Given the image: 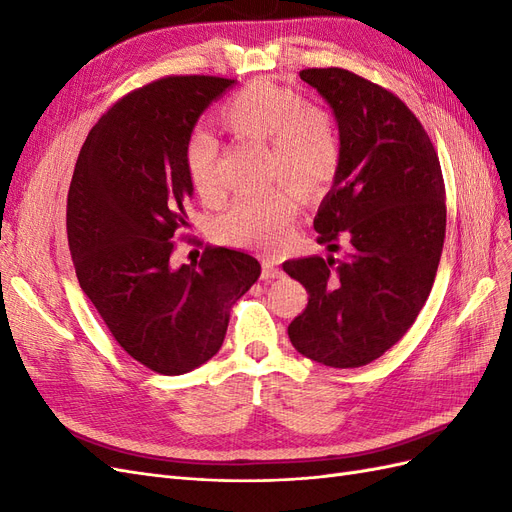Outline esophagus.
I'll use <instances>...</instances> for the list:
<instances>
[{
	"label": "esophagus",
	"instance_id": "esophagus-1",
	"mask_svg": "<svg viewBox=\"0 0 512 512\" xmlns=\"http://www.w3.org/2000/svg\"><path fill=\"white\" fill-rule=\"evenodd\" d=\"M260 277L265 282H269V280H277V277H284V271L280 269V267H275L273 262H262V273H260Z\"/></svg>",
	"mask_w": 512,
	"mask_h": 512
}]
</instances>
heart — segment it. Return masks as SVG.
<instances>
[{"instance_id":"1","label":"heart","mask_w":512,"mask_h":512,"mask_svg":"<svg viewBox=\"0 0 512 512\" xmlns=\"http://www.w3.org/2000/svg\"><path fill=\"white\" fill-rule=\"evenodd\" d=\"M222 126L237 138L265 143V175L282 179L299 194L322 192L335 179L342 162L337 128L327 111L307 104L290 87L252 81L232 94L220 111ZM218 143L205 130H194L183 149V164L200 198H220L215 175ZM297 220V200L286 188L243 196L220 220L226 243L275 252L290 239Z\"/></svg>"}]
</instances>
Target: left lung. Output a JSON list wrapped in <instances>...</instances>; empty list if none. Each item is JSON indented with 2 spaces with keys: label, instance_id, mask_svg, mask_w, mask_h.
I'll return each mask as SVG.
<instances>
[{
  "label": "left lung",
  "instance_id": "1",
  "mask_svg": "<svg viewBox=\"0 0 512 512\" xmlns=\"http://www.w3.org/2000/svg\"><path fill=\"white\" fill-rule=\"evenodd\" d=\"M331 106L342 162L322 198L318 243L344 258L286 260L309 294L292 346L327 367H361L395 346L421 312L442 256L444 179L421 121L391 91L342 68L301 70Z\"/></svg>",
  "mask_w": 512,
  "mask_h": 512
}]
</instances>
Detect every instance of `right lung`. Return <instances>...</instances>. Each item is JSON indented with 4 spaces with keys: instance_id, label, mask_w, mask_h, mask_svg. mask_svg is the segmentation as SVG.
I'll return each instance as SVG.
<instances>
[{
    "instance_id": "right-lung-1",
    "label": "right lung",
    "mask_w": 512,
    "mask_h": 512,
    "mask_svg": "<svg viewBox=\"0 0 512 512\" xmlns=\"http://www.w3.org/2000/svg\"><path fill=\"white\" fill-rule=\"evenodd\" d=\"M235 85L168 76L121 98L91 128L68 192V245L83 292L117 344L164 376H181L222 348L228 309L260 277L258 260L207 247L173 265L194 185L183 149L205 108Z\"/></svg>"
}]
</instances>
